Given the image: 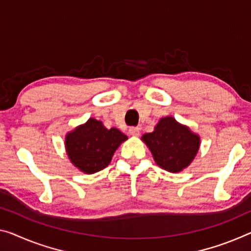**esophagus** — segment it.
<instances>
[{
  "label": "esophagus",
  "instance_id": "1",
  "mask_svg": "<svg viewBox=\"0 0 251 251\" xmlns=\"http://www.w3.org/2000/svg\"><path fill=\"white\" fill-rule=\"evenodd\" d=\"M129 133L133 137H138L140 134V129L137 128V126H131L129 129Z\"/></svg>",
  "mask_w": 251,
  "mask_h": 251
}]
</instances>
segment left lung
Returning <instances> with one entry per match:
<instances>
[{
    "label": "left lung",
    "instance_id": "obj_1",
    "mask_svg": "<svg viewBox=\"0 0 251 251\" xmlns=\"http://www.w3.org/2000/svg\"><path fill=\"white\" fill-rule=\"evenodd\" d=\"M156 164L171 173L187 167L198 152L200 137L174 118H163L152 132L142 136Z\"/></svg>",
    "mask_w": 251,
    "mask_h": 251
}]
</instances>
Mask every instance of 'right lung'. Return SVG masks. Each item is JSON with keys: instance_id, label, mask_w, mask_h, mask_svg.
I'll use <instances>...</instances> for the list:
<instances>
[{"instance_id": "1", "label": "right lung", "mask_w": 251, "mask_h": 251, "mask_svg": "<svg viewBox=\"0 0 251 251\" xmlns=\"http://www.w3.org/2000/svg\"><path fill=\"white\" fill-rule=\"evenodd\" d=\"M126 139L117 128L109 130L101 121L90 119L67 134L66 149L77 168L86 174H94L110 164L114 151Z\"/></svg>"}]
</instances>
